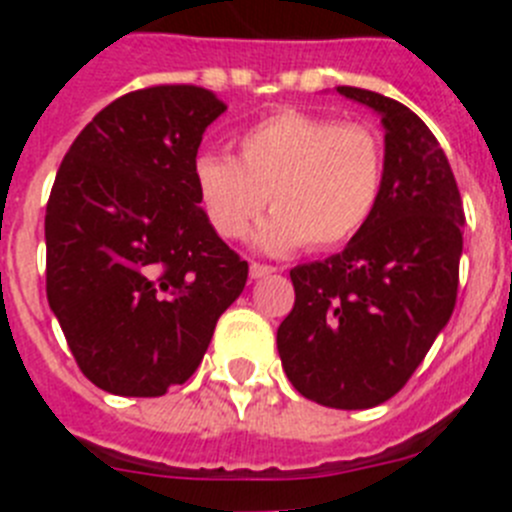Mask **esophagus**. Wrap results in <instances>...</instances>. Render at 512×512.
<instances>
[{
    "label": "esophagus",
    "mask_w": 512,
    "mask_h": 512,
    "mask_svg": "<svg viewBox=\"0 0 512 512\" xmlns=\"http://www.w3.org/2000/svg\"><path fill=\"white\" fill-rule=\"evenodd\" d=\"M251 279H264V277H269V274H274V266H264V264H256V261H253L251 264Z\"/></svg>",
    "instance_id": "esophagus-1"
}]
</instances>
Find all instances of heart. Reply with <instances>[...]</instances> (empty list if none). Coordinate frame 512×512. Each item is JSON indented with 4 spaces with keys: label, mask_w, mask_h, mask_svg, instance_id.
Masks as SVG:
<instances>
[{
    "label": "heart",
    "mask_w": 512,
    "mask_h": 512,
    "mask_svg": "<svg viewBox=\"0 0 512 512\" xmlns=\"http://www.w3.org/2000/svg\"><path fill=\"white\" fill-rule=\"evenodd\" d=\"M384 179L382 140L366 125L284 110L238 138V156L202 153L194 187L207 223L225 241L246 238L266 200L274 215L256 246L289 253L310 241L336 248L354 238L377 207Z\"/></svg>",
    "instance_id": "1"
}]
</instances>
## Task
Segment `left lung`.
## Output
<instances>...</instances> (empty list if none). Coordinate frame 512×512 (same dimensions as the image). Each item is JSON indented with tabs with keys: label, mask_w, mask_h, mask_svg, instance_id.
Wrapping results in <instances>:
<instances>
[{
	"label": "left lung",
	"mask_w": 512,
	"mask_h": 512,
	"mask_svg": "<svg viewBox=\"0 0 512 512\" xmlns=\"http://www.w3.org/2000/svg\"><path fill=\"white\" fill-rule=\"evenodd\" d=\"M336 92L382 117V192L341 253L289 271L295 307L277 348L302 397L366 410L405 387L449 323L464 207L449 158L413 110L369 89Z\"/></svg>",
	"instance_id": "left-lung-1"
}]
</instances>
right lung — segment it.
Segmentation results:
<instances>
[{"label":"right lung","mask_w":512,"mask_h":512,"mask_svg":"<svg viewBox=\"0 0 512 512\" xmlns=\"http://www.w3.org/2000/svg\"><path fill=\"white\" fill-rule=\"evenodd\" d=\"M228 110L202 87L138 89L76 135L45 210V292L89 382L161 397L200 366L248 264L207 223L194 164Z\"/></svg>","instance_id":"1"}]
</instances>
